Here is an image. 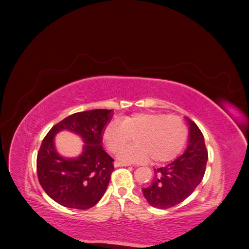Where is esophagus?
<instances>
[{
    "label": "esophagus",
    "instance_id": "obj_1",
    "mask_svg": "<svg viewBox=\"0 0 249 249\" xmlns=\"http://www.w3.org/2000/svg\"><path fill=\"white\" fill-rule=\"evenodd\" d=\"M114 166L115 167H125V166H130V164L127 163H123V162H114Z\"/></svg>",
    "mask_w": 249,
    "mask_h": 249
}]
</instances>
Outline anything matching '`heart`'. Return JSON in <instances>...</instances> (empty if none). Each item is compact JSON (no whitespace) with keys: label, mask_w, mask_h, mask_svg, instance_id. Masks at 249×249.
I'll return each mask as SVG.
<instances>
[{"label":"heart","mask_w":249,"mask_h":249,"mask_svg":"<svg viewBox=\"0 0 249 249\" xmlns=\"http://www.w3.org/2000/svg\"><path fill=\"white\" fill-rule=\"evenodd\" d=\"M187 126L178 116L164 113L141 112L112 122L104 129L103 140L110 152L117 153L138 136L136 145L119 153V159L127 162H146L150 158L157 163L172 160L184 147L187 140Z\"/></svg>","instance_id":"heart-1"}]
</instances>
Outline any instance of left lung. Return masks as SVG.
<instances>
[{
	"mask_svg": "<svg viewBox=\"0 0 249 249\" xmlns=\"http://www.w3.org/2000/svg\"><path fill=\"white\" fill-rule=\"evenodd\" d=\"M186 120L189 136L184 154L166 166L154 169L152 183L142 188L145 199L155 208L168 209L182 202L191 195L205 176L208 150L203 135L196 124L187 117Z\"/></svg>",
	"mask_w": 249,
	"mask_h": 249,
	"instance_id": "1",
	"label": "left lung"
}]
</instances>
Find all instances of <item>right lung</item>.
Instances as JSON below:
<instances>
[{
	"label": "right lung",
	"mask_w": 249,
	"mask_h": 249,
	"mask_svg": "<svg viewBox=\"0 0 249 249\" xmlns=\"http://www.w3.org/2000/svg\"><path fill=\"white\" fill-rule=\"evenodd\" d=\"M113 110L78 112L50 130L37 155V176L49 196L66 208L87 210L106 191L114 169L112 158L102 146L103 132ZM61 130L78 134L85 145L79 157L65 158L55 149L53 138Z\"/></svg>",
	"instance_id": "obj_1"
}]
</instances>
